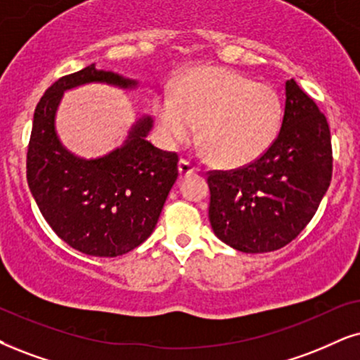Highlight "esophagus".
<instances>
[{
	"label": "esophagus",
	"mask_w": 360,
	"mask_h": 360,
	"mask_svg": "<svg viewBox=\"0 0 360 360\" xmlns=\"http://www.w3.org/2000/svg\"><path fill=\"white\" fill-rule=\"evenodd\" d=\"M195 171H198V169H195L194 165H191V162L186 161V159H181V161H179V174H181V177L193 174V172H195Z\"/></svg>",
	"instance_id": "34e87169"
}]
</instances>
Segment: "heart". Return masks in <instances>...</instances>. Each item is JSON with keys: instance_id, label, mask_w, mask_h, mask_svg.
<instances>
[{"instance_id": "1", "label": "heart", "mask_w": 360, "mask_h": 360, "mask_svg": "<svg viewBox=\"0 0 360 360\" xmlns=\"http://www.w3.org/2000/svg\"><path fill=\"white\" fill-rule=\"evenodd\" d=\"M154 115L169 146L199 139L212 161L243 167L272 146L282 121V101L274 86L216 66L191 68L172 94L154 101Z\"/></svg>"}]
</instances>
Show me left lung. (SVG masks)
<instances>
[{
  "label": "left lung",
  "instance_id": "left-lung-1",
  "mask_svg": "<svg viewBox=\"0 0 360 360\" xmlns=\"http://www.w3.org/2000/svg\"><path fill=\"white\" fill-rule=\"evenodd\" d=\"M332 177L330 129L294 79L285 81L279 134L257 161L211 171L209 221L214 234L240 252H271L297 238Z\"/></svg>",
  "mask_w": 360,
  "mask_h": 360
}]
</instances>
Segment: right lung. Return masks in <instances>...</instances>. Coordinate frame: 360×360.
<instances>
[{
  "label": "right lung",
  "instance_id": "obj_1",
  "mask_svg": "<svg viewBox=\"0 0 360 360\" xmlns=\"http://www.w3.org/2000/svg\"><path fill=\"white\" fill-rule=\"evenodd\" d=\"M89 83L134 89L138 81L94 65L49 86L34 109L26 177L31 194L51 229L76 251L116 257L153 234L167 194L177 179L176 153L146 139L151 116L134 122L122 146L106 156L84 159L63 146L56 111L65 91Z\"/></svg>",
  "mask_w": 360,
  "mask_h": 360
}]
</instances>
